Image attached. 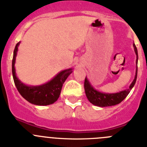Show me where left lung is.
<instances>
[{
  "label": "left lung",
  "instance_id": "1",
  "mask_svg": "<svg viewBox=\"0 0 147 147\" xmlns=\"http://www.w3.org/2000/svg\"><path fill=\"white\" fill-rule=\"evenodd\" d=\"M134 49L135 52L137 56V59H136V63H138V50L137 48L135 47V43H133ZM138 75V66H136V72H135V76L134 78L132 84H130L129 87L128 89L121 91L119 92L116 93H104L100 92L98 91L95 88L93 87L91 85L90 82L86 77L85 81H84V89H85V93L87 97L88 100L90 103L95 106L100 107H111V106H114L116 104H120L122 100H123L126 98V97L128 95L129 93L130 90L132 89V87L135 85L136 82V79H137Z\"/></svg>",
  "mask_w": 147,
  "mask_h": 147
}]
</instances>
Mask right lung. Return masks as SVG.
I'll return each instance as SVG.
<instances>
[{
  "label": "right lung",
  "mask_w": 147,
  "mask_h": 147,
  "mask_svg": "<svg viewBox=\"0 0 147 147\" xmlns=\"http://www.w3.org/2000/svg\"><path fill=\"white\" fill-rule=\"evenodd\" d=\"M19 44L20 42L15 46L12 59V71L15 86L21 96L31 104L38 106H47L53 104L59 98L63 83L72 72V69L61 71L49 82L40 86H27L18 78L15 73V58Z\"/></svg>",
  "instance_id": "add662e5"
}]
</instances>
